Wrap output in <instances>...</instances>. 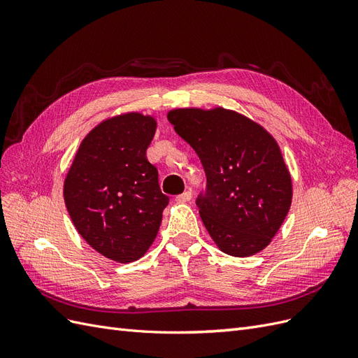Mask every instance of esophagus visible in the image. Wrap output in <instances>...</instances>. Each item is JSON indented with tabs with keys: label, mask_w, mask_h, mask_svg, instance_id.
<instances>
[{
	"label": "esophagus",
	"mask_w": 358,
	"mask_h": 358,
	"mask_svg": "<svg viewBox=\"0 0 358 358\" xmlns=\"http://www.w3.org/2000/svg\"><path fill=\"white\" fill-rule=\"evenodd\" d=\"M191 197H192L191 191H185V192H182L180 196L176 197V201H178V203H187V201L191 200Z\"/></svg>",
	"instance_id": "34e87169"
}]
</instances>
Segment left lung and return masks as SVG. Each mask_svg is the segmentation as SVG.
<instances>
[{"instance_id":"8db88e82","label":"left lung","mask_w":358,"mask_h":358,"mask_svg":"<svg viewBox=\"0 0 358 358\" xmlns=\"http://www.w3.org/2000/svg\"><path fill=\"white\" fill-rule=\"evenodd\" d=\"M196 150L208 178L197 199L201 221L224 254L251 257L272 242L292 200V180L276 138L239 112L185 107L167 113Z\"/></svg>"}]
</instances>
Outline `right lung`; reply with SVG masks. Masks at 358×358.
I'll use <instances>...</instances> for the list:
<instances>
[{
    "mask_svg": "<svg viewBox=\"0 0 358 358\" xmlns=\"http://www.w3.org/2000/svg\"><path fill=\"white\" fill-rule=\"evenodd\" d=\"M157 119L115 115L83 137L64 179V201L76 230L96 252L116 263L143 257L158 234L169 197L146 149Z\"/></svg>",
    "mask_w": 358,
    "mask_h": 358,
    "instance_id": "add662e5",
    "label": "right lung"
}]
</instances>
